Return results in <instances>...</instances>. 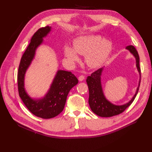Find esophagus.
Segmentation results:
<instances>
[{"label":"esophagus","instance_id":"1","mask_svg":"<svg viewBox=\"0 0 152 152\" xmlns=\"http://www.w3.org/2000/svg\"><path fill=\"white\" fill-rule=\"evenodd\" d=\"M84 78H85V77H84V76L83 75H81V76H80L79 77H78V80H79V81H83V80H84Z\"/></svg>","mask_w":152,"mask_h":152}]
</instances>
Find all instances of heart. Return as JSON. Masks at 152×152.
Listing matches in <instances>:
<instances>
[{"mask_svg": "<svg viewBox=\"0 0 152 152\" xmlns=\"http://www.w3.org/2000/svg\"><path fill=\"white\" fill-rule=\"evenodd\" d=\"M74 50L66 46L64 53L70 63L79 61L78 54L85 55L87 65L91 68H97L104 63L111 51L112 44L106 39H102L99 35H89L79 37L74 40Z\"/></svg>", "mask_w": 152, "mask_h": 152, "instance_id": "1", "label": "heart"}]
</instances>
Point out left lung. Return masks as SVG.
<instances>
[{"label": "left lung", "mask_w": 152, "mask_h": 152, "mask_svg": "<svg viewBox=\"0 0 152 152\" xmlns=\"http://www.w3.org/2000/svg\"><path fill=\"white\" fill-rule=\"evenodd\" d=\"M126 49L129 51L136 58L137 67L141 78L140 68L139 64L140 58L136 48L132 45H130V46L126 47ZM102 70L103 68H101V69L96 70L94 72H93L91 74V76L87 78L86 82L88 86L89 94L88 101L91 110L97 115L105 118L112 117V116L118 115L123 112H124L125 110L132 104V102H133L135 97H136L138 89H139L140 79L139 80V83H138V86L137 89L136 93L133 96V99L129 102L124 105H114L105 98L104 93H103L101 82V76Z\"/></svg>", "instance_id": "left-lung-1"}]
</instances>
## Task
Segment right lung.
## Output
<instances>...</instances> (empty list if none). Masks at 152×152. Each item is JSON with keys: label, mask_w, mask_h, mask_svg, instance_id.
I'll use <instances>...</instances> for the list:
<instances>
[{"label": "right lung", "mask_w": 152, "mask_h": 152, "mask_svg": "<svg viewBox=\"0 0 152 152\" xmlns=\"http://www.w3.org/2000/svg\"><path fill=\"white\" fill-rule=\"evenodd\" d=\"M50 31L51 27L46 26L40 28L33 34L21 57L18 72V92L22 101L32 114L44 119L56 117L63 110L70 90L78 83V79L72 72L60 70L57 71L49 91L42 99H32L25 91V72L33 59L37 48L42 43L43 38Z\"/></svg>", "instance_id": "right-lung-1"}]
</instances>
